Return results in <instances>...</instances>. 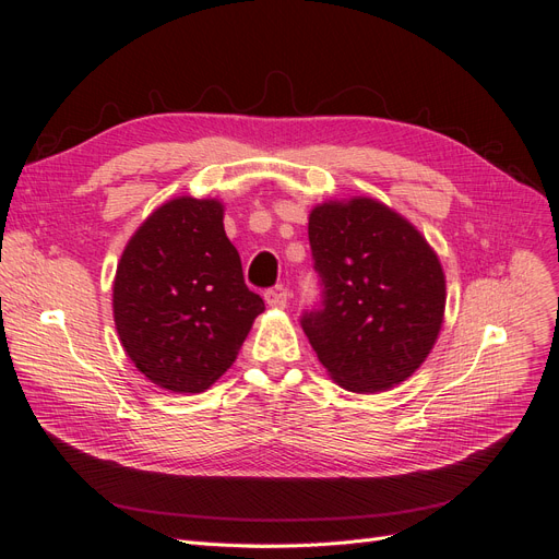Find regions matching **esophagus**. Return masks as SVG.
Segmentation results:
<instances>
[{
	"mask_svg": "<svg viewBox=\"0 0 559 559\" xmlns=\"http://www.w3.org/2000/svg\"><path fill=\"white\" fill-rule=\"evenodd\" d=\"M286 300H289V294L282 286H275V289L265 292V302L270 308H286Z\"/></svg>",
	"mask_w": 559,
	"mask_h": 559,
	"instance_id": "1",
	"label": "esophagus"
}]
</instances>
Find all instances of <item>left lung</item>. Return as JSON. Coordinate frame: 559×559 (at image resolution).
<instances>
[{"instance_id":"1","label":"left lung","mask_w":559,"mask_h":559,"mask_svg":"<svg viewBox=\"0 0 559 559\" xmlns=\"http://www.w3.org/2000/svg\"><path fill=\"white\" fill-rule=\"evenodd\" d=\"M308 235L321 300L300 326L319 361L357 394L411 378L443 324L445 275L433 249L370 198L314 207Z\"/></svg>"}]
</instances>
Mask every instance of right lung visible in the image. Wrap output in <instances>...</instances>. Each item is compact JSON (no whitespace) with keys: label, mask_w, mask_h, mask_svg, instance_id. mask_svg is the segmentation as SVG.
Listing matches in <instances>:
<instances>
[{"label":"right lung","mask_w":559,"mask_h":559,"mask_svg":"<svg viewBox=\"0 0 559 559\" xmlns=\"http://www.w3.org/2000/svg\"><path fill=\"white\" fill-rule=\"evenodd\" d=\"M265 302L249 292L216 200L177 198L128 242L114 282V321L140 373L200 394L238 357Z\"/></svg>","instance_id":"1"}]
</instances>
